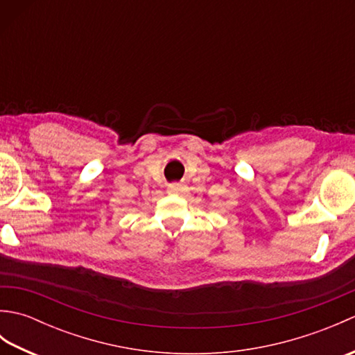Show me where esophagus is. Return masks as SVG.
Returning <instances> with one entry per match:
<instances>
[{"instance_id": "34e87169", "label": "esophagus", "mask_w": 355, "mask_h": 355, "mask_svg": "<svg viewBox=\"0 0 355 355\" xmlns=\"http://www.w3.org/2000/svg\"><path fill=\"white\" fill-rule=\"evenodd\" d=\"M183 191H184V184H180V183H172V184H169V187H168V192H169V193H173V195L183 193Z\"/></svg>"}]
</instances>
